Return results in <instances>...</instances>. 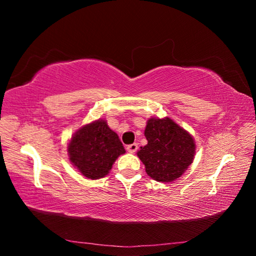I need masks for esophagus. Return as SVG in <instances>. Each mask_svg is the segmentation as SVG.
Listing matches in <instances>:
<instances>
[{"label":"esophagus","mask_w":256,"mask_h":256,"mask_svg":"<svg viewBox=\"0 0 256 256\" xmlns=\"http://www.w3.org/2000/svg\"><path fill=\"white\" fill-rule=\"evenodd\" d=\"M126 149L130 154H134L136 151L138 150V144H128L126 146Z\"/></svg>","instance_id":"34e87169"}]
</instances>
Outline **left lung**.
I'll use <instances>...</instances> for the list:
<instances>
[{
  "mask_svg": "<svg viewBox=\"0 0 256 256\" xmlns=\"http://www.w3.org/2000/svg\"><path fill=\"white\" fill-rule=\"evenodd\" d=\"M144 136L148 144L141 146L138 157L151 178L168 183L188 170L196 154V144L190 134L170 118H150Z\"/></svg>",
  "mask_w": 256,
  "mask_h": 256,
  "instance_id": "8db88e82",
  "label": "left lung"
}]
</instances>
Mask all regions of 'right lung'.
Here are the masks:
<instances>
[{
    "label": "right lung",
    "mask_w": 256,
    "mask_h": 256,
    "mask_svg": "<svg viewBox=\"0 0 256 256\" xmlns=\"http://www.w3.org/2000/svg\"><path fill=\"white\" fill-rule=\"evenodd\" d=\"M68 152L73 166L82 175L98 180L108 174L125 149L106 120H98L78 130L68 146Z\"/></svg>",
    "instance_id": "1"
}]
</instances>
